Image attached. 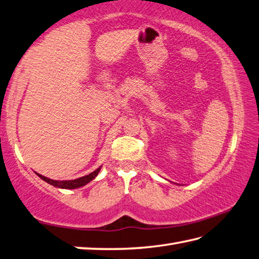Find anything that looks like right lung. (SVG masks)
<instances>
[{"mask_svg":"<svg viewBox=\"0 0 259 259\" xmlns=\"http://www.w3.org/2000/svg\"><path fill=\"white\" fill-rule=\"evenodd\" d=\"M101 169V167H99L98 169H95L94 171H92V173L86 175V176H83V177H79V179H76V180H72V181H55V180H52V179H48V177H45L42 175H40L38 173L37 174L40 179L44 180L45 182H47V183H49L50 185L53 186H56V187H59V189H66V190H72V189H77V187H80V186H84L88 183H90L91 181L94 180L96 176H98L99 171Z\"/></svg>","mask_w":259,"mask_h":259,"instance_id":"obj_1","label":"right lung"}]
</instances>
